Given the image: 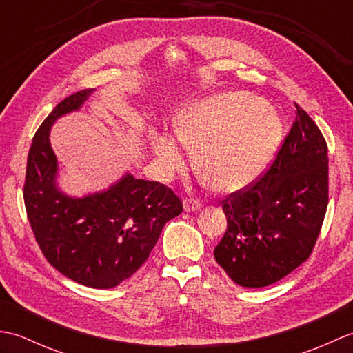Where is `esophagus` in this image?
<instances>
[{
  "mask_svg": "<svg viewBox=\"0 0 353 353\" xmlns=\"http://www.w3.org/2000/svg\"><path fill=\"white\" fill-rule=\"evenodd\" d=\"M183 209H185V212H197V211H200L201 209V205H200V201H197V200H185L183 201Z\"/></svg>",
  "mask_w": 353,
  "mask_h": 353,
  "instance_id": "esophagus-1",
  "label": "esophagus"
}]
</instances>
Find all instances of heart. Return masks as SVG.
<instances>
[{
    "instance_id": "obj_1",
    "label": "heart",
    "mask_w": 353,
    "mask_h": 353,
    "mask_svg": "<svg viewBox=\"0 0 353 353\" xmlns=\"http://www.w3.org/2000/svg\"><path fill=\"white\" fill-rule=\"evenodd\" d=\"M174 133L152 141L156 168L170 179L185 165L191 148L197 162L221 191H235L264 174L279 148L282 119L256 95L234 91L191 104L179 117Z\"/></svg>"
}]
</instances>
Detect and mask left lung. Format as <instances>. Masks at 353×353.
I'll list each match as a JSON object with an SVG mask.
<instances>
[{
  "label": "left lung",
  "mask_w": 353,
  "mask_h": 353,
  "mask_svg": "<svg viewBox=\"0 0 353 353\" xmlns=\"http://www.w3.org/2000/svg\"><path fill=\"white\" fill-rule=\"evenodd\" d=\"M296 119L258 183L224 200L228 230L214 256L235 283L262 288L308 259L327 208V145L310 115Z\"/></svg>",
  "instance_id": "obj_1"
}]
</instances>
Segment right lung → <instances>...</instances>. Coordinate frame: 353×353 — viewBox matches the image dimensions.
Here are the masks:
<instances>
[{
  "label": "right lung",
  "mask_w": 353,
  "mask_h": 353,
  "mask_svg": "<svg viewBox=\"0 0 353 353\" xmlns=\"http://www.w3.org/2000/svg\"><path fill=\"white\" fill-rule=\"evenodd\" d=\"M94 89L66 97L36 132L27 159L24 201L36 241L50 264L85 287L114 288L147 261L182 201L159 182L125 172L108 188L70 196L59 185L51 127L79 112Z\"/></svg>",
  "instance_id": "obj_1"
}]
</instances>
